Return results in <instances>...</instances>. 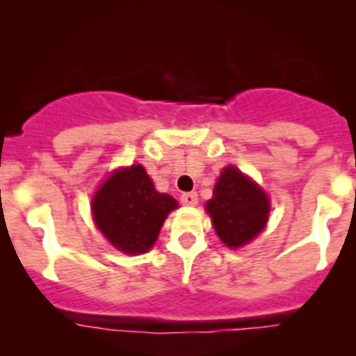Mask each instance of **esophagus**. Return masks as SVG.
<instances>
[{
    "label": "esophagus",
    "instance_id": "esophagus-1",
    "mask_svg": "<svg viewBox=\"0 0 356 356\" xmlns=\"http://www.w3.org/2000/svg\"><path fill=\"white\" fill-rule=\"evenodd\" d=\"M181 203L187 204V207H195L197 204V194L195 192H187V194H181Z\"/></svg>",
    "mask_w": 356,
    "mask_h": 356
}]
</instances>
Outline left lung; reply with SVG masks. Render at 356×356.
I'll list each match as a JSON object with an SVG mask.
<instances>
[{"label": "left lung", "mask_w": 356, "mask_h": 356, "mask_svg": "<svg viewBox=\"0 0 356 356\" xmlns=\"http://www.w3.org/2000/svg\"><path fill=\"white\" fill-rule=\"evenodd\" d=\"M215 233L231 249L242 247L265 229L268 197L242 171L227 165L207 203Z\"/></svg>", "instance_id": "left-lung-1"}]
</instances>
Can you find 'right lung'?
Wrapping results in <instances>:
<instances>
[{
    "label": "right lung",
    "instance_id": "add662e5",
    "mask_svg": "<svg viewBox=\"0 0 356 356\" xmlns=\"http://www.w3.org/2000/svg\"><path fill=\"white\" fill-rule=\"evenodd\" d=\"M176 207L171 195L155 191L139 164L113 172L91 201L97 227L127 254L152 249L165 217Z\"/></svg>",
    "mask_w": 356,
    "mask_h": 356
}]
</instances>
